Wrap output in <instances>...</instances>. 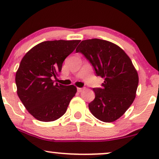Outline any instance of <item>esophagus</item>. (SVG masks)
Segmentation results:
<instances>
[{
    "instance_id": "1",
    "label": "esophagus",
    "mask_w": 159,
    "mask_h": 159,
    "mask_svg": "<svg viewBox=\"0 0 159 159\" xmlns=\"http://www.w3.org/2000/svg\"><path fill=\"white\" fill-rule=\"evenodd\" d=\"M83 90V88H77V91L79 93H80V92H82V91Z\"/></svg>"
}]
</instances>
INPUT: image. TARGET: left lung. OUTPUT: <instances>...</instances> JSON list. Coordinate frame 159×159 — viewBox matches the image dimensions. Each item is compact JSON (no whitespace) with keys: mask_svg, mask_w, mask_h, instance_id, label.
Returning a JSON list of instances; mask_svg holds the SVG:
<instances>
[{"mask_svg":"<svg viewBox=\"0 0 159 159\" xmlns=\"http://www.w3.org/2000/svg\"><path fill=\"white\" fill-rule=\"evenodd\" d=\"M76 52L87 58L96 76L104 78L101 88H93L90 112L104 122L116 121L135 98L139 80L131 59L118 45L96 38L82 40Z\"/></svg>","mask_w":159,"mask_h":159,"instance_id":"1","label":"left lung"}]
</instances>
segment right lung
<instances>
[{
    "label": "right lung",
    "mask_w": 159,
    "mask_h": 159,
    "mask_svg": "<svg viewBox=\"0 0 159 159\" xmlns=\"http://www.w3.org/2000/svg\"><path fill=\"white\" fill-rule=\"evenodd\" d=\"M80 40H52L39 43L21 61L16 73L17 94L26 109L41 121L59 119L77 93L74 85L54 83L64 61Z\"/></svg>",
    "instance_id": "add662e5"
}]
</instances>
